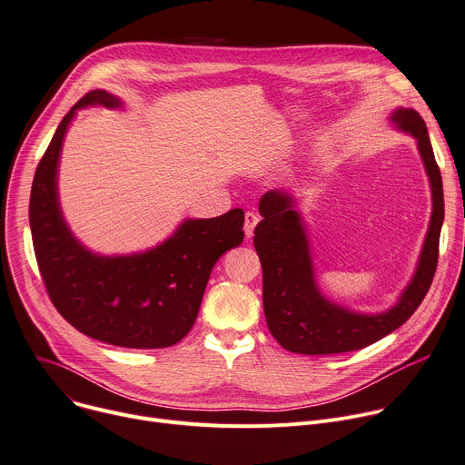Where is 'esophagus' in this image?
I'll return each mask as SVG.
<instances>
[{"mask_svg":"<svg viewBox=\"0 0 465 465\" xmlns=\"http://www.w3.org/2000/svg\"><path fill=\"white\" fill-rule=\"evenodd\" d=\"M258 223H260V216L254 211H246V214H244V235L246 237L251 239L254 235V228Z\"/></svg>","mask_w":465,"mask_h":465,"instance_id":"34e87169","label":"esophagus"}]
</instances>
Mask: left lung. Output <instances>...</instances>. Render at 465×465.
Wrapping results in <instances>:
<instances>
[{"mask_svg":"<svg viewBox=\"0 0 465 465\" xmlns=\"http://www.w3.org/2000/svg\"><path fill=\"white\" fill-rule=\"evenodd\" d=\"M389 119L394 129L417 140L431 189V216L417 269L389 311L362 314L327 299L316 282L311 239L295 198L274 189L260 200L263 219L254 230V246L263 269V312L271 334L288 351L331 355L374 344L411 318L434 281L445 216L441 172L419 112L396 108Z\"/></svg>","mask_w":465,"mask_h":465,"instance_id":"1","label":"left lung"}]
</instances>
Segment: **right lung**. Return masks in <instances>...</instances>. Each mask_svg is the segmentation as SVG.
I'll list each match as a JSON object with an SVG mask.
<instances>
[{
  "label": "right lung",
  "mask_w": 465,
  "mask_h": 465,
  "mask_svg": "<svg viewBox=\"0 0 465 465\" xmlns=\"http://www.w3.org/2000/svg\"><path fill=\"white\" fill-rule=\"evenodd\" d=\"M87 106L123 103L104 89L87 93L61 119L37 166L29 226L41 276L57 312L80 332L119 348H170L193 329L216 260L242 242L244 213L187 219L143 252L104 256L85 249L61 211L57 170L71 121Z\"/></svg>",
  "instance_id": "1"
}]
</instances>
